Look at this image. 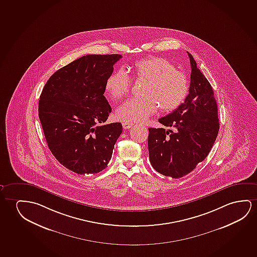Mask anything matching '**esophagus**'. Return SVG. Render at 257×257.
I'll return each instance as SVG.
<instances>
[{
  "mask_svg": "<svg viewBox=\"0 0 257 257\" xmlns=\"http://www.w3.org/2000/svg\"><path fill=\"white\" fill-rule=\"evenodd\" d=\"M133 124H134V123H129V122H123V129H129V128H131V127L133 126Z\"/></svg>",
  "mask_w": 257,
  "mask_h": 257,
  "instance_id": "1",
  "label": "esophagus"
}]
</instances>
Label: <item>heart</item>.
<instances>
[{"mask_svg": "<svg viewBox=\"0 0 257 257\" xmlns=\"http://www.w3.org/2000/svg\"><path fill=\"white\" fill-rule=\"evenodd\" d=\"M134 78L146 81L142 98H132L115 112L124 122H143L157 111L171 112L182 104L189 91L186 75L177 71L174 64L162 58L150 57L134 63ZM133 80L123 70L113 72L106 80L105 90L114 100H120L130 92Z\"/></svg>", "mask_w": 257, "mask_h": 257, "instance_id": "b5f03b06", "label": "heart"}]
</instances>
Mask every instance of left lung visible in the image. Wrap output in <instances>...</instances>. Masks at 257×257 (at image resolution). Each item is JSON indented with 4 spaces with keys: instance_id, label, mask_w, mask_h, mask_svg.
<instances>
[{
    "instance_id": "1",
    "label": "left lung",
    "mask_w": 257,
    "mask_h": 257,
    "mask_svg": "<svg viewBox=\"0 0 257 257\" xmlns=\"http://www.w3.org/2000/svg\"><path fill=\"white\" fill-rule=\"evenodd\" d=\"M191 63L189 93L182 104L158 121L164 128H149V161L162 175L182 178L208 157L219 131L217 104L212 86L194 57Z\"/></svg>"
}]
</instances>
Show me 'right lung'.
Returning <instances> with one entry per match:
<instances>
[{"mask_svg":"<svg viewBox=\"0 0 257 257\" xmlns=\"http://www.w3.org/2000/svg\"><path fill=\"white\" fill-rule=\"evenodd\" d=\"M121 55H87L56 71L39 100L49 149L60 164L80 175L98 173L111 159L121 123L105 124L111 107L105 83Z\"/></svg>","mask_w":257,"mask_h":257,"instance_id":"right-lung-1","label":"right lung"}]
</instances>
